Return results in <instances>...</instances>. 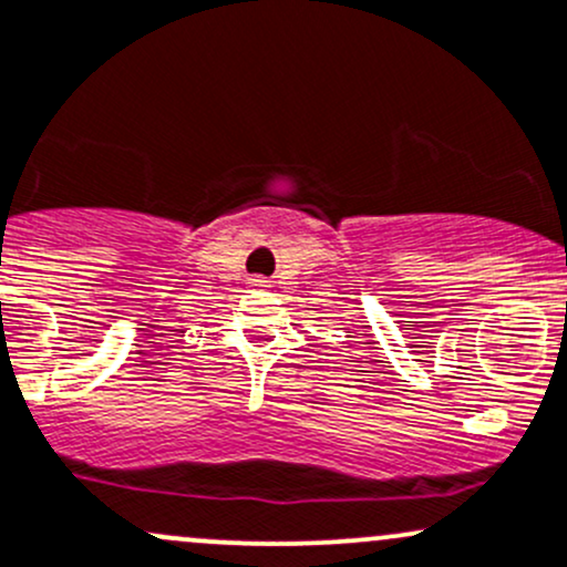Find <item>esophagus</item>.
I'll return each mask as SVG.
<instances>
[{
	"label": "esophagus",
	"mask_w": 567,
	"mask_h": 567,
	"mask_svg": "<svg viewBox=\"0 0 567 567\" xmlns=\"http://www.w3.org/2000/svg\"><path fill=\"white\" fill-rule=\"evenodd\" d=\"M252 288L266 290V288H269V279H266V277H252Z\"/></svg>",
	"instance_id": "esophagus-1"
}]
</instances>
